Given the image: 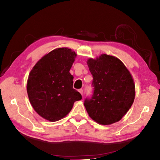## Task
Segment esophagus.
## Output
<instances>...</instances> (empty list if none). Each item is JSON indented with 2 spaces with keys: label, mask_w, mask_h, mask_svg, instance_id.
<instances>
[{
  "label": "esophagus",
  "mask_w": 160,
  "mask_h": 160,
  "mask_svg": "<svg viewBox=\"0 0 160 160\" xmlns=\"http://www.w3.org/2000/svg\"><path fill=\"white\" fill-rule=\"evenodd\" d=\"M78 91L79 92V93H80L82 95H83V89H79V90H78Z\"/></svg>",
  "instance_id": "obj_1"
}]
</instances>
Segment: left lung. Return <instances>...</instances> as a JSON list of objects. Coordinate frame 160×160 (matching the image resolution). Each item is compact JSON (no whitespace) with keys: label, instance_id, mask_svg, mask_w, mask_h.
Masks as SVG:
<instances>
[{"label":"left lung","instance_id":"1","mask_svg":"<svg viewBox=\"0 0 160 160\" xmlns=\"http://www.w3.org/2000/svg\"><path fill=\"white\" fill-rule=\"evenodd\" d=\"M93 75V95L84 105L89 117L99 124L119 122L134 101L135 88L132 74L118 58L102 54L87 61Z\"/></svg>","mask_w":160,"mask_h":160}]
</instances>
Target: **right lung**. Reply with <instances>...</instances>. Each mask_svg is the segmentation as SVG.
I'll use <instances>...</instances> for the list:
<instances>
[{"label": "right lung", "mask_w": 160, "mask_h": 160, "mask_svg": "<svg viewBox=\"0 0 160 160\" xmlns=\"http://www.w3.org/2000/svg\"><path fill=\"white\" fill-rule=\"evenodd\" d=\"M76 52L67 47L57 48L43 56L29 72L27 91L33 109L49 122L59 121L68 114L81 95L72 88L69 71Z\"/></svg>", "instance_id": "1"}]
</instances>
